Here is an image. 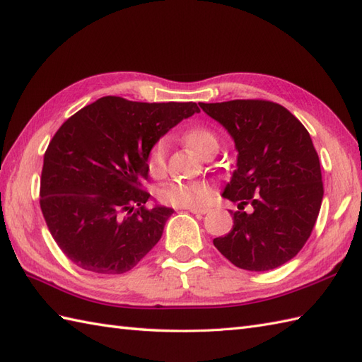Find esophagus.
<instances>
[{
  "label": "esophagus",
  "mask_w": 362,
  "mask_h": 362,
  "mask_svg": "<svg viewBox=\"0 0 362 362\" xmlns=\"http://www.w3.org/2000/svg\"><path fill=\"white\" fill-rule=\"evenodd\" d=\"M189 211L192 213V214H206L209 209L208 208H189Z\"/></svg>",
  "instance_id": "34e87169"
}]
</instances>
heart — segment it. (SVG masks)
I'll use <instances>...</instances> for the list:
<instances>
[{
	"instance_id": "heart-1",
	"label": "heart",
	"mask_w": 362,
	"mask_h": 362,
	"mask_svg": "<svg viewBox=\"0 0 362 362\" xmlns=\"http://www.w3.org/2000/svg\"><path fill=\"white\" fill-rule=\"evenodd\" d=\"M183 140L187 145L196 151L197 154L204 156L206 151L216 149L219 146V139L216 132L205 124H192L185 129ZM146 170L153 177H162L166 173V140L158 139L149 148L146 154ZM211 187L206 182H182L171 180L163 183L157 189V197L165 205L174 208H192L200 205L209 194Z\"/></svg>"
}]
</instances>
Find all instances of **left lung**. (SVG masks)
Segmentation results:
<instances>
[{
    "label": "left lung",
    "mask_w": 362,
    "mask_h": 362,
    "mask_svg": "<svg viewBox=\"0 0 362 362\" xmlns=\"http://www.w3.org/2000/svg\"><path fill=\"white\" fill-rule=\"evenodd\" d=\"M199 105L225 126L239 153L238 170L223 191L239 211H231L233 228L216 238L214 247L242 270L284 265L305 245L324 196L308 131L288 109L268 100Z\"/></svg>",
    "instance_id": "1"
}]
</instances>
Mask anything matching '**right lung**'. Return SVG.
<instances>
[{
  "label": "right lung",
  "mask_w": 362,
  "mask_h": 362,
  "mask_svg": "<svg viewBox=\"0 0 362 362\" xmlns=\"http://www.w3.org/2000/svg\"><path fill=\"white\" fill-rule=\"evenodd\" d=\"M196 103L103 97L69 117L45 153L40 206L67 259L97 274L129 272L160 240L174 209L148 208L146 154Z\"/></svg>",
  "instance_id": "right-lung-1"
}]
</instances>
